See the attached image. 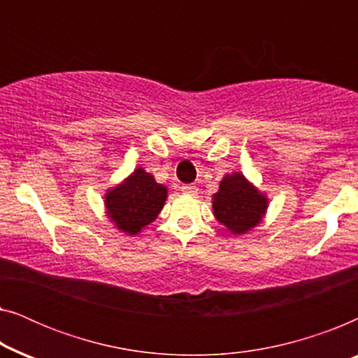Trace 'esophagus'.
Wrapping results in <instances>:
<instances>
[{
	"mask_svg": "<svg viewBox=\"0 0 358 358\" xmlns=\"http://www.w3.org/2000/svg\"><path fill=\"white\" fill-rule=\"evenodd\" d=\"M180 189H182V192L185 195H197V192H199V187H197V185H194V184H185Z\"/></svg>",
	"mask_w": 358,
	"mask_h": 358,
	"instance_id": "1",
	"label": "esophagus"
}]
</instances>
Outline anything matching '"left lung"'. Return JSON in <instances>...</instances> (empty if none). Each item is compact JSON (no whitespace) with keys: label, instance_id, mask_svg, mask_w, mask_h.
<instances>
[{"label":"left lung","instance_id":"1","mask_svg":"<svg viewBox=\"0 0 358 358\" xmlns=\"http://www.w3.org/2000/svg\"><path fill=\"white\" fill-rule=\"evenodd\" d=\"M215 218L231 234H246L262 223L268 197L239 171L223 176L218 192L212 195Z\"/></svg>","mask_w":358,"mask_h":358}]
</instances>
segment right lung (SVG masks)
<instances>
[{
  "label": "right lung",
  "instance_id": "add662e5",
  "mask_svg": "<svg viewBox=\"0 0 358 358\" xmlns=\"http://www.w3.org/2000/svg\"><path fill=\"white\" fill-rule=\"evenodd\" d=\"M168 199V187L138 166L104 194L106 215L120 233L135 236L153 223Z\"/></svg>",
  "mask_w": 358,
  "mask_h": 358
}]
</instances>
